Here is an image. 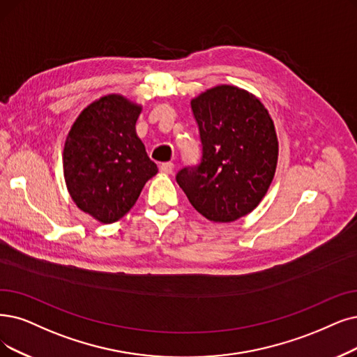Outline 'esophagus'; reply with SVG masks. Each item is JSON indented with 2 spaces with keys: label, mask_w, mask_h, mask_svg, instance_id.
<instances>
[{
  "label": "esophagus",
  "mask_w": 357,
  "mask_h": 357,
  "mask_svg": "<svg viewBox=\"0 0 357 357\" xmlns=\"http://www.w3.org/2000/svg\"><path fill=\"white\" fill-rule=\"evenodd\" d=\"M160 169H161L162 174H171L174 171V164L173 162H164V164H161Z\"/></svg>",
  "instance_id": "esophagus-1"
}]
</instances>
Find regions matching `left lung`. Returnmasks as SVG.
<instances>
[{
	"label": "left lung",
	"instance_id": "1",
	"mask_svg": "<svg viewBox=\"0 0 357 357\" xmlns=\"http://www.w3.org/2000/svg\"><path fill=\"white\" fill-rule=\"evenodd\" d=\"M202 162L176 180L192 206L213 222H233L261 204L278 161L274 120L261 99L233 84L192 98Z\"/></svg>",
	"mask_w": 357,
	"mask_h": 357
}]
</instances>
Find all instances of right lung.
<instances>
[{"label": "right lung", "instance_id": "add662e5", "mask_svg": "<svg viewBox=\"0 0 357 357\" xmlns=\"http://www.w3.org/2000/svg\"><path fill=\"white\" fill-rule=\"evenodd\" d=\"M140 104L120 93L95 99L64 142L66 186L76 206L102 224L123 218L158 167L136 133Z\"/></svg>", "mask_w": 357, "mask_h": 357}]
</instances>
